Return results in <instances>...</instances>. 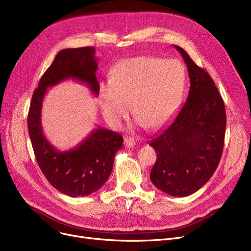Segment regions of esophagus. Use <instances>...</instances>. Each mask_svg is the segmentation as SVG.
<instances>
[{
	"instance_id": "esophagus-1",
	"label": "esophagus",
	"mask_w": 251,
	"mask_h": 251,
	"mask_svg": "<svg viewBox=\"0 0 251 251\" xmlns=\"http://www.w3.org/2000/svg\"><path fill=\"white\" fill-rule=\"evenodd\" d=\"M124 146L127 149H131L135 146V141L134 138L131 137V136H127L124 138Z\"/></svg>"
}]
</instances>
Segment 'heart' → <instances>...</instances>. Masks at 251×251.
Masks as SVG:
<instances>
[{
    "label": "heart",
    "instance_id": "b5f03b06",
    "mask_svg": "<svg viewBox=\"0 0 251 251\" xmlns=\"http://www.w3.org/2000/svg\"><path fill=\"white\" fill-rule=\"evenodd\" d=\"M186 73L175 59L136 57L117 64L111 82L100 85L99 100L107 122L120 126L130 113L146 128L163 126L177 110Z\"/></svg>",
    "mask_w": 251,
    "mask_h": 251
}]
</instances>
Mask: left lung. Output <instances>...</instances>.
<instances>
[{
    "instance_id": "8db88e82",
    "label": "left lung",
    "mask_w": 251,
    "mask_h": 251,
    "mask_svg": "<svg viewBox=\"0 0 251 251\" xmlns=\"http://www.w3.org/2000/svg\"><path fill=\"white\" fill-rule=\"evenodd\" d=\"M175 49L186 63L190 89L174 120L150 141L156 153L150 177L163 192L185 197L201 189L218 168L226 110L213 78L182 48Z\"/></svg>"
}]
</instances>
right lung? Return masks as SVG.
<instances>
[{
    "instance_id": "obj_1",
    "label": "right lung",
    "mask_w": 251,
    "mask_h": 251,
    "mask_svg": "<svg viewBox=\"0 0 251 251\" xmlns=\"http://www.w3.org/2000/svg\"><path fill=\"white\" fill-rule=\"evenodd\" d=\"M95 54L94 47L60 50L33 92L27 118L29 137L43 174L51 186L71 197L87 196L103 185L112 172L123 137L112 130L99 127L76 148L58 151L44 134L43 100L48 87L66 79L86 84L97 97L100 83L96 75L98 59Z\"/></svg>"
}]
</instances>
